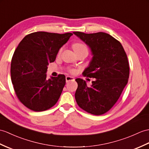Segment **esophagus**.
<instances>
[{"label": "esophagus", "instance_id": "1", "mask_svg": "<svg viewBox=\"0 0 149 149\" xmlns=\"http://www.w3.org/2000/svg\"><path fill=\"white\" fill-rule=\"evenodd\" d=\"M66 82H68L69 81H74L75 79H74V77H70V76H66Z\"/></svg>", "mask_w": 149, "mask_h": 149}]
</instances>
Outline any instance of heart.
<instances>
[{"instance_id": "obj_1", "label": "heart", "mask_w": 149, "mask_h": 149, "mask_svg": "<svg viewBox=\"0 0 149 149\" xmlns=\"http://www.w3.org/2000/svg\"><path fill=\"white\" fill-rule=\"evenodd\" d=\"M73 49L74 51H77L79 50H81L82 49H87V47L85 46L84 44H81V43H75L73 45ZM61 51V49L60 51V52ZM70 72L72 73H75V70L74 69H70Z\"/></svg>"}]
</instances>
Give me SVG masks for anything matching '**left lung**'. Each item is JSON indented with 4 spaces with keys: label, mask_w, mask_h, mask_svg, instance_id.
Masks as SVG:
<instances>
[{
    "label": "left lung",
    "mask_w": 149,
    "mask_h": 149,
    "mask_svg": "<svg viewBox=\"0 0 149 149\" xmlns=\"http://www.w3.org/2000/svg\"><path fill=\"white\" fill-rule=\"evenodd\" d=\"M91 49L93 58L83 75L95 78L89 87L76 79L75 94L77 105L93 115L108 112L115 105L128 81L130 66L125 51L119 41L108 33L73 32Z\"/></svg>",
    "instance_id": "left-lung-1"
}]
</instances>
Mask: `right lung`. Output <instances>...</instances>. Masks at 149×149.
Here are the masks:
<instances>
[{
    "instance_id": "1",
    "label": "right lung",
    "mask_w": 149,
    "mask_h": 149,
    "mask_svg": "<svg viewBox=\"0 0 149 149\" xmlns=\"http://www.w3.org/2000/svg\"><path fill=\"white\" fill-rule=\"evenodd\" d=\"M73 34L37 32L28 34L12 58L11 76L17 97L35 112L44 111L57 103L66 83L65 76L46 79L47 65Z\"/></svg>"
}]
</instances>
